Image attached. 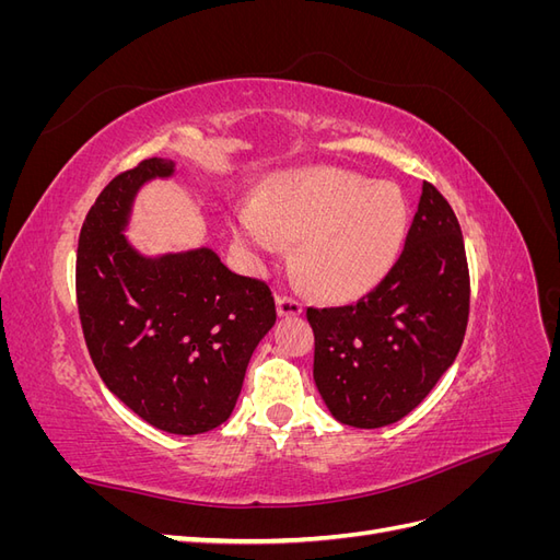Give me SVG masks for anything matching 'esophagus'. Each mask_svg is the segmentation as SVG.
I'll list each match as a JSON object with an SVG mask.
<instances>
[{"label":"esophagus","mask_w":560,"mask_h":560,"mask_svg":"<svg viewBox=\"0 0 560 560\" xmlns=\"http://www.w3.org/2000/svg\"><path fill=\"white\" fill-rule=\"evenodd\" d=\"M276 306H278V315H282V317H292V315L303 313V303L299 299H294L292 294H278Z\"/></svg>","instance_id":"34e87169"}]
</instances>
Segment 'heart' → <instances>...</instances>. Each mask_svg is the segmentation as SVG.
Masks as SVG:
<instances>
[{"label":"heart","instance_id":"obj_1","mask_svg":"<svg viewBox=\"0 0 560 560\" xmlns=\"http://www.w3.org/2000/svg\"><path fill=\"white\" fill-rule=\"evenodd\" d=\"M231 229L247 249L276 254L299 241V268L313 290L358 296L395 264L409 229V206L389 184L346 171H308L280 179L233 208Z\"/></svg>","mask_w":560,"mask_h":560}]
</instances>
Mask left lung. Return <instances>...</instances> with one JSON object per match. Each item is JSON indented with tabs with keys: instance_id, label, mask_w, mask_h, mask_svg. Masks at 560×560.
<instances>
[{
	"instance_id": "left-lung-1",
	"label": "left lung",
	"mask_w": 560,
	"mask_h": 560,
	"mask_svg": "<svg viewBox=\"0 0 560 560\" xmlns=\"http://www.w3.org/2000/svg\"><path fill=\"white\" fill-rule=\"evenodd\" d=\"M306 315L315 385L343 425H393L430 395L455 362L469 317L463 231L434 184L422 182L404 249L374 290Z\"/></svg>"
}]
</instances>
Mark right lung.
Returning a JSON list of instances; mask_svg holds the SVG:
<instances>
[{
  "instance_id": "1",
  "label": "right lung",
  "mask_w": 560,
  "mask_h": 560,
  "mask_svg": "<svg viewBox=\"0 0 560 560\" xmlns=\"http://www.w3.org/2000/svg\"><path fill=\"white\" fill-rule=\"evenodd\" d=\"M173 173V161L144 159L97 196L79 235L77 306L112 393L149 425L200 434L231 416L252 352L276 325V301L264 280L233 273L208 247L149 259L128 245L135 194Z\"/></svg>"
}]
</instances>
